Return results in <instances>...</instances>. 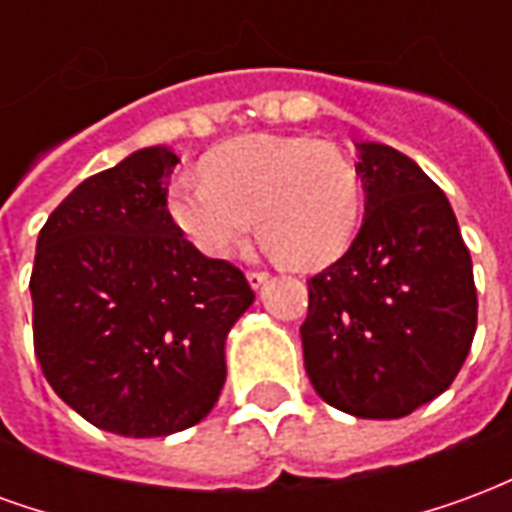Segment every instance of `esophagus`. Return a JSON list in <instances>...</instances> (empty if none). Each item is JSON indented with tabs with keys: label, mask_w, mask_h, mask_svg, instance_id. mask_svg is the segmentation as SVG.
<instances>
[{
	"label": "esophagus",
	"mask_w": 512,
	"mask_h": 512,
	"mask_svg": "<svg viewBox=\"0 0 512 512\" xmlns=\"http://www.w3.org/2000/svg\"><path fill=\"white\" fill-rule=\"evenodd\" d=\"M246 279H249L252 290H260L268 282V274L266 271H249V274H246Z\"/></svg>",
	"instance_id": "obj_1"
}]
</instances>
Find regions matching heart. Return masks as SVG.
<instances>
[{"mask_svg": "<svg viewBox=\"0 0 512 512\" xmlns=\"http://www.w3.org/2000/svg\"><path fill=\"white\" fill-rule=\"evenodd\" d=\"M164 208L200 255L227 260L252 233L290 268L334 263L362 219L354 161L326 139L249 134L222 145L202 178L178 175Z\"/></svg>", "mask_w": 512, "mask_h": 512, "instance_id": "1", "label": "heart"}]
</instances>
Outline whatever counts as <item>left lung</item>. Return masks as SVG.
<instances>
[{"label": "left lung", "instance_id": "1", "mask_svg": "<svg viewBox=\"0 0 512 512\" xmlns=\"http://www.w3.org/2000/svg\"><path fill=\"white\" fill-rule=\"evenodd\" d=\"M365 219L310 285L301 323L315 392L345 414L397 419L439 397L477 329L472 257L444 191L417 161L356 142Z\"/></svg>", "mask_w": 512, "mask_h": 512}]
</instances>
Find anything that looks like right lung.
<instances>
[{"label":"right lung","instance_id":"obj_1","mask_svg":"<svg viewBox=\"0 0 512 512\" xmlns=\"http://www.w3.org/2000/svg\"><path fill=\"white\" fill-rule=\"evenodd\" d=\"M180 158L142 147L79 183L38 235L35 356L51 389L95 428L169 436L211 414L224 343L255 293L200 255L164 208Z\"/></svg>","mask_w":512,"mask_h":512}]
</instances>
